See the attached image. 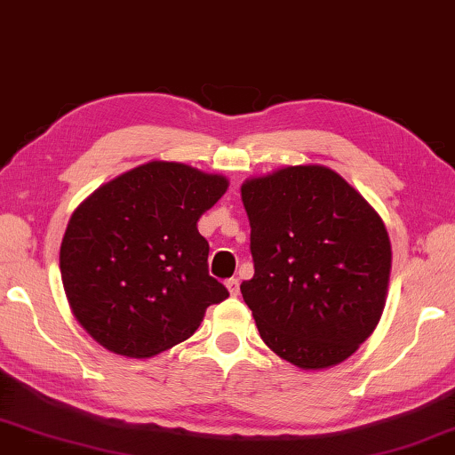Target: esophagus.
Here are the masks:
<instances>
[{"label": "esophagus", "mask_w": 455, "mask_h": 455, "mask_svg": "<svg viewBox=\"0 0 455 455\" xmlns=\"http://www.w3.org/2000/svg\"><path fill=\"white\" fill-rule=\"evenodd\" d=\"M227 290H228V293L233 295V298H236V295H239V291H241V287H239V279H227Z\"/></svg>", "instance_id": "1"}]
</instances>
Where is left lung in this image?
Instances as JSON below:
<instances>
[{"mask_svg": "<svg viewBox=\"0 0 455 455\" xmlns=\"http://www.w3.org/2000/svg\"><path fill=\"white\" fill-rule=\"evenodd\" d=\"M253 279L244 304L263 342L304 371L355 355L383 315L391 241L377 211L326 165H287L241 186Z\"/></svg>", "mask_w": 455, "mask_h": 455, "instance_id": "8db88e82", "label": "left lung"}]
</instances>
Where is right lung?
Wrapping results in <instances>:
<instances>
[{
	"label": "right lung",
	"instance_id": "1",
	"mask_svg": "<svg viewBox=\"0 0 455 455\" xmlns=\"http://www.w3.org/2000/svg\"><path fill=\"white\" fill-rule=\"evenodd\" d=\"M228 188L220 174L149 162L107 182L72 212L62 285L78 323L115 355L149 358L198 330L228 298L208 275L196 222Z\"/></svg>",
	"mask_w": 455,
	"mask_h": 455
}]
</instances>
